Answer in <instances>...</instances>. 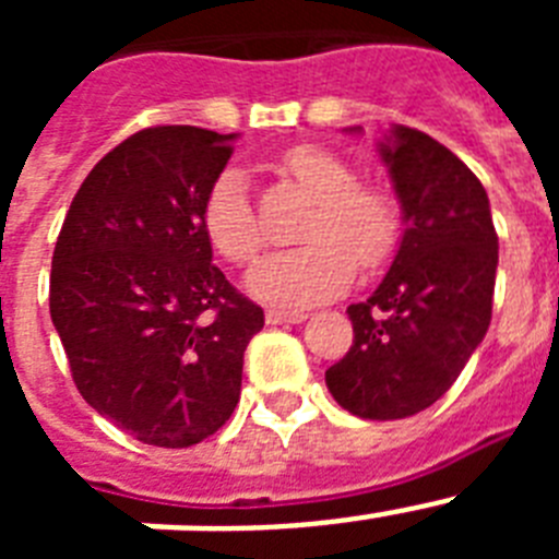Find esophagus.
<instances>
[{
	"instance_id": "1",
	"label": "esophagus",
	"mask_w": 559,
	"mask_h": 559,
	"mask_svg": "<svg viewBox=\"0 0 559 559\" xmlns=\"http://www.w3.org/2000/svg\"><path fill=\"white\" fill-rule=\"evenodd\" d=\"M305 319H308L305 313H285V310H269L265 313V322L269 324H299Z\"/></svg>"
}]
</instances>
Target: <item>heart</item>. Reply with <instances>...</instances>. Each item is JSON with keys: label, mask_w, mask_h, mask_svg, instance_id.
Returning <instances> with one entry per match:
<instances>
[{"label": "heart", "mask_w": 559, "mask_h": 559, "mask_svg": "<svg viewBox=\"0 0 559 559\" xmlns=\"http://www.w3.org/2000/svg\"><path fill=\"white\" fill-rule=\"evenodd\" d=\"M285 173L316 201L302 249L276 251L254 265L246 288L271 305L308 308L328 302L355 280V263L372 271L397 246L400 215L386 192L360 187L358 176L335 153L299 145L285 153ZM212 249L229 263H251L263 246V229L251 206L246 176L224 170L212 181L201 210Z\"/></svg>", "instance_id": "1"}]
</instances>
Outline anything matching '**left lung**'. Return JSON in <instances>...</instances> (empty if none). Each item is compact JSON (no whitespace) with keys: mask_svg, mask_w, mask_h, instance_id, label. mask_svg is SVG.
I'll return each mask as SVG.
<instances>
[{"mask_svg":"<svg viewBox=\"0 0 559 559\" xmlns=\"http://www.w3.org/2000/svg\"><path fill=\"white\" fill-rule=\"evenodd\" d=\"M378 153L403 237L383 283L347 308L353 347L324 380L355 417L403 419L433 406L487 335L498 235L481 181L428 133L392 126Z\"/></svg>","mask_w":559,"mask_h":559,"instance_id":"1","label":"left lung"}]
</instances>
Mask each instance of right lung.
<instances>
[{"label": "right lung", "mask_w": 559, "mask_h": 559, "mask_svg": "<svg viewBox=\"0 0 559 559\" xmlns=\"http://www.w3.org/2000/svg\"><path fill=\"white\" fill-rule=\"evenodd\" d=\"M237 133L159 126L108 151L72 199L49 316L88 406L145 445L190 448L235 412L263 308L237 294L201 224Z\"/></svg>", "instance_id": "right-lung-1"}]
</instances>
